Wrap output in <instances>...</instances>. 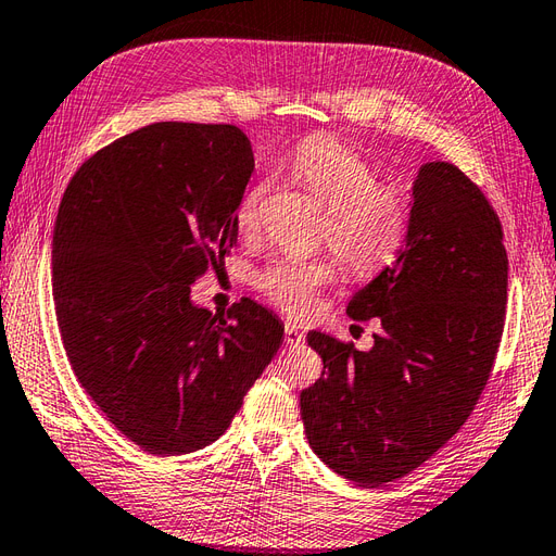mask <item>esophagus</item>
<instances>
[{
  "mask_svg": "<svg viewBox=\"0 0 556 556\" xmlns=\"http://www.w3.org/2000/svg\"><path fill=\"white\" fill-rule=\"evenodd\" d=\"M286 342L290 344V346H296V344H302L304 342V332H300V328H296L294 323H286Z\"/></svg>",
  "mask_w": 556,
  "mask_h": 556,
  "instance_id": "1",
  "label": "esophagus"
}]
</instances>
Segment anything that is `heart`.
<instances>
[{"instance_id": "obj_1", "label": "heart", "mask_w": 556, "mask_h": 556, "mask_svg": "<svg viewBox=\"0 0 556 556\" xmlns=\"http://www.w3.org/2000/svg\"><path fill=\"white\" fill-rule=\"evenodd\" d=\"M292 179L325 205L320 240L356 276H370L396 260L410 231V200L403 188L377 181L372 162L328 134L306 137L288 160ZM266 181L250 186L236 207L240 233L262 224ZM337 278L332 256L292 260L280 256L254 276V288L290 316L314 314L320 290Z\"/></svg>"}]
</instances>
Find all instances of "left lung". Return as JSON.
Listing matches in <instances>:
<instances>
[{
	"label": "left lung",
	"instance_id": "left-lung-1",
	"mask_svg": "<svg viewBox=\"0 0 556 556\" xmlns=\"http://www.w3.org/2000/svg\"><path fill=\"white\" fill-rule=\"evenodd\" d=\"M410 202L405 248L346 306L354 320H380L375 346L306 337L323 358L300 396L306 439L365 489L405 477L457 434L505 328V233L489 198L451 162H429Z\"/></svg>",
	"mask_w": 556,
	"mask_h": 556
}]
</instances>
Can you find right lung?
Listing matches in <instances>:
<instances>
[{
  "instance_id": "add662e5",
  "label": "right lung",
  "mask_w": 556,
  "mask_h": 556,
  "mask_svg": "<svg viewBox=\"0 0 556 556\" xmlns=\"http://www.w3.org/2000/svg\"><path fill=\"white\" fill-rule=\"evenodd\" d=\"M254 169L236 125L155 122L93 153L53 226L51 286L77 382L139 448L184 455L219 439L282 342L242 296L212 316L191 282L236 248Z\"/></svg>"
}]
</instances>
